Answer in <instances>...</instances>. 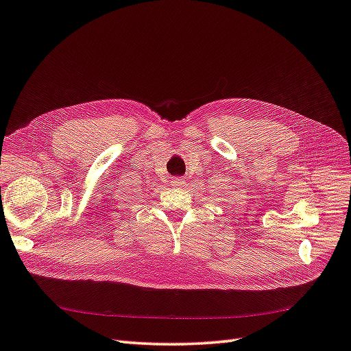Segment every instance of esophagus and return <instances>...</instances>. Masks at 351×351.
Listing matches in <instances>:
<instances>
[{
  "label": "esophagus",
  "mask_w": 351,
  "mask_h": 351,
  "mask_svg": "<svg viewBox=\"0 0 351 351\" xmlns=\"http://www.w3.org/2000/svg\"><path fill=\"white\" fill-rule=\"evenodd\" d=\"M186 184V180L183 177H174L171 178V186L173 187H183Z\"/></svg>",
  "instance_id": "34e87169"
}]
</instances>
